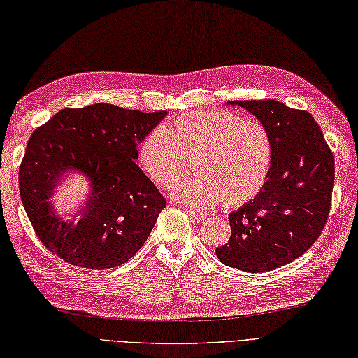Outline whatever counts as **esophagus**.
Returning <instances> with one entry per match:
<instances>
[{
    "instance_id": "34e87169",
    "label": "esophagus",
    "mask_w": 358,
    "mask_h": 358,
    "mask_svg": "<svg viewBox=\"0 0 358 358\" xmlns=\"http://www.w3.org/2000/svg\"><path fill=\"white\" fill-rule=\"evenodd\" d=\"M185 213H187L188 216L192 217L193 220H196V222H202V220L206 219L205 214H202V213H199V211H196V210H193V208H185Z\"/></svg>"
}]
</instances>
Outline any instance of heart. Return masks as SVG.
Segmentation results:
<instances>
[{
  "mask_svg": "<svg viewBox=\"0 0 358 358\" xmlns=\"http://www.w3.org/2000/svg\"><path fill=\"white\" fill-rule=\"evenodd\" d=\"M194 156L197 176L173 187V196L199 208L222 201L239 206L265 187L274 164L271 134L257 119L227 110H192L150 130L138 161L156 184L170 187Z\"/></svg>",
  "mask_w": 358,
  "mask_h": 358,
  "instance_id": "heart-1",
  "label": "heart"
}]
</instances>
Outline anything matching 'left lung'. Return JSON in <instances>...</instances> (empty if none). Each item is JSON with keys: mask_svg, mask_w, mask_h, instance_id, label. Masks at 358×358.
<instances>
[{"mask_svg": "<svg viewBox=\"0 0 358 358\" xmlns=\"http://www.w3.org/2000/svg\"><path fill=\"white\" fill-rule=\"evenodd\" d=\"M271 134L274 164L262 192L228 216L231 236L216 248L222 264L265 273L291 264L319 239L328 222L334 156L311 113L274 99L231 101Z\"/></svg>", "mask_w": 358, "mask_h": 358, "instance_id": "8db88e82", "label": "left lung"}]
</instances>
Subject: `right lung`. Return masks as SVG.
<instances>
[{
	"label": "right lung",
	"mask_w": 358,
	"mask_h": 358,
	"mask_svg": "<svg viewBox=\"0 0 358 358\" xmlns=\"http://www.w3.org/2000/svg\"><path fill=\"white\" fill-rule=\"evenodd\" d=\"M112 104L64 108L31 134L20 165V194L47 250L67 264L108 269L129 262L145 243L165 197L139 166L138 144L165 117ZM67 169L83 171L92 193L75 226L48 203Z\"/></svg>",
	"instance_id": "obj_1"
}]
</instances>
